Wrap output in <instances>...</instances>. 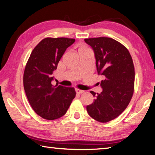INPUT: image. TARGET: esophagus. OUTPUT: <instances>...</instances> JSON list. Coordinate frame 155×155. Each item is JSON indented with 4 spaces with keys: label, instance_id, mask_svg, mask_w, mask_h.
Segmentation results:
<instances>
[{
    "label": "esophagus",
    "instance_id": "34e87169",
    "mask_svg": "<svg viewBox=\"0 0 155 155\" xmlns=\"http://www.w3.org/2000/svg\"><path fill=\"white\" fill-rule=\"evenodd\" d=\"M76 92H77V93L78 94H81L83 93L84 91L81 90H78V89H76Z\"/></svg>",
    "mask_w": 155,
    "mask_h": 155
}]
</instances>
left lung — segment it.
Masks as SVG:
<instances>
[{"mask_svg": "<svg viewBox=\"0 0 155 155\" xmlns=\"http://www.w3.org/2000/svg\"><path fill=\"white\" fill-rule=\"evenodd\" d=\"M94 52L98 74L103 77V91L90 93L95 99L87 106L88 114L101 122L116 118L127 108L134 91L135 68L128 49L110 38L85 39Z\"/></svg>", "mask_w": 155, "mask_h": 155, "instance_id": "8db88e82", "label": "left lung"}]
</instances>
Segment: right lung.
I'll return each instance as SVG.
<instances>
[{"mask_svg":"<svg viewBox=\"0 0 155 155\" xmlns=\"http://www.w3.org/2000/svg\"><path fill=\"white\" fill-rule=\"evenodd\" d=\"M74 39L46 38L31 52L26 65L23 84L31 107L46 120H55L65 114L76 96L74 87L53 85V72Z\"/></svg>","mask_w":155,"mask_h":155,"instance_id":"right-lung-1","label":"right lung"}]
</instances>
